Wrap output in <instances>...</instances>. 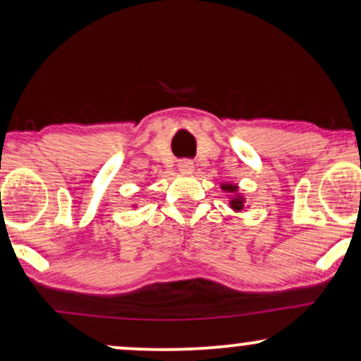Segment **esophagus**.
Instances as JSON below:
<instances>
[{
  "instance_id": "34e87169",
  "label": "esophagus",
  "mask_w": 361,
  "mask_h": 361,
  "mask_svg": "<svg viewBox=\"0 0 361 361\" xmlns=\"http://www.w3.org/2000/svg\"><path fill=\"white\" fill-rule=\"evenodd\" d=\"M179 171L182 174H192V171H194V162L190 159H182L179 162Z\"/></svg>"
}]
</instances>
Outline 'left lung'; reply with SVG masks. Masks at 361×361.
<instances>
[{
    "instance_id": "1",
    "label": "left lung",
    "mask_w": 361,
    "mask_h": 361,
    "mask_svg": "<svg viewBox=\"0 0 361 361\" xmlns=\"http://www.w3.org/2000/svg\"><path fill=\"white\" fill-rule=\"evenodd\" d=\"M221 187H224V190H230V192H236V185H221ZM243 197H235V199L233 200H230V205H231V209H233V210H241V209H243Z\"/></svg>"
}]
</instances>
